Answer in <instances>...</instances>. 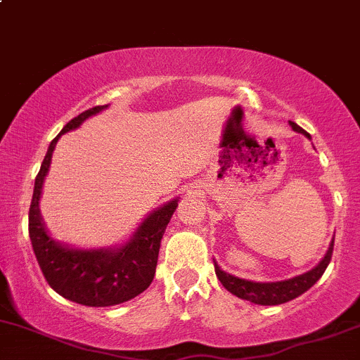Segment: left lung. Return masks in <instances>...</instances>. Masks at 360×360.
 <instances>
[{
	"mask_svg": "<svg viewBox=\"0 0 360 360\" xmlns=\"http://www.w3.org/2000/svg\"><path fill=\"white\" fill-rule=\"evenodd\" d=\"M292 129L297 133H302L304 136L309 138L311 135L307 131H304L299 124L289 121ZM333 243L335 236L331 239L330 246H328L326 255L323 256L321 262L316 264L314 268H311L309 271L302 275H295L292 278L287 280H278V282H252V280L239 278V276L231 275L229 271H224L222 268L217 264L215 259H213V264H215V274L219 276L220 283L227 289L231 294L238 295L239 299H244V301H250L252 304H259V306H278V304L289 302L292 299L299 297L304 292L309 290L311 287L321 278V275L325 274L328 263L331 259V252H333Z\"/></svg>",
	"mask_w": 360,
	"mask_h": 360,
	"instance_id": "8db88e82",
	"label": "left lung"
}]
</instances>
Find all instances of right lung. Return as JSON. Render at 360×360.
<instances>
[{"instance_id": "add662e5", "label": "right lung", "mask_w": 360, "mask_h": 360, "mask_svg": "<svg viewBox=\"0 0 360 360\" xmlns=\"http://www.w3.org/2000/svg\"><path fill=\"white\" fill-rule=\"evenodd\" d=\"M96 105L73 117L51 141L35 177L32 203L29 210V236L51 289L68 301L90 307H109L122 304L147 290L155 276L160 240L179 198L160 205L141 220L124 243L108 248H75L59 243L49 234L41 215V196L51 159L61 135L80 128L82 122L108 109Z\"/></svg>"}]
</instances>
